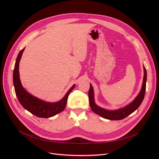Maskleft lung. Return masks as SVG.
Returning <instances> with one entry per match:
<instances>
[{
    "instance_id": "left-lung-1",
    "label": "left lung",
    "mask_w": 159,
    "mask_h": 159,
    "mask_svg": "<svg viewBox=\"0 0 159 159\" xmlns=\"http://www.w3.org/2000/svg\"><path fill=\"white\" fill-rule=\"evenodd\" d=\"M146 81H147V71L145 67H144V79H143V84L140 93L137 95V97L134 99L133 102L127 105L122 109H120L115 111H108L104 109L101 108L96 105L94 102V98H93V90L91 85L90 84V88L89 89V105L92 109L93 111L98 114L102 117L109 119V120H121L127 117L128 115L131 114L134 112L141 104L143 100L145 97V89H146Z\"/></svg>"
}]
</instances>
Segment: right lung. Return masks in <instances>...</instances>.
I'll return each instance as SVG.
<instances>
[{"label": "right lung", "instance_id": "1", "mask_svg": "<svg viewBox=\"0 0 159 159\" xmlns=\"http://www.w3.org/2000/svg\"><path fill=\"white\" fill-rule=\"evenodd\" d=\"M24 50L25 48L19 52L13 71L14 90H15V93L19 102L25 109L38 117L48 118L54 116L56 114L61 112L65 109L68 95L71 91L74 89L75 85L72 86L63 99L56 103L46 102L28 93L22 86L20 77H19V61L22 57Z\"/></svg>", "mask_w": 159, "mask_h": 159}]
</instances>
